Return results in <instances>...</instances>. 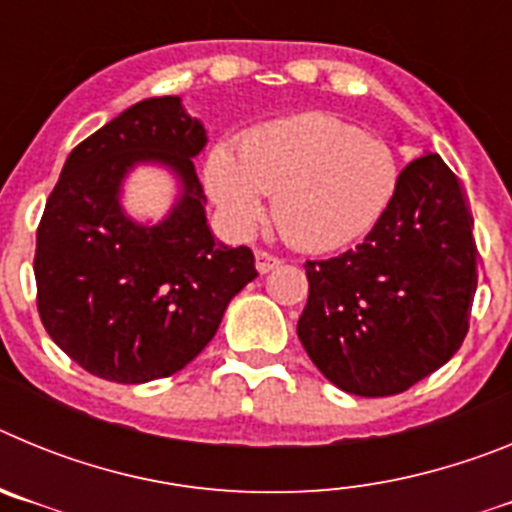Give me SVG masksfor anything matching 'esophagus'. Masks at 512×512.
<instances>
[{
  "instance_id": "esophagus-1",
  "label": "esophagus",
  "mask_w": 512,
  "mask_h": 512,
  "mask_svg": "<svg viewBox=\"0 0 512 512\" xmlns=\"http://www.w3.org/2000/svg\"><path fill=\"white\" fill-rule=\"evenodd\" d=\"M274 266H279L277 256H271V253L266 251H256V271H259V274H269Z\"/></svg>"
}]
</instances>
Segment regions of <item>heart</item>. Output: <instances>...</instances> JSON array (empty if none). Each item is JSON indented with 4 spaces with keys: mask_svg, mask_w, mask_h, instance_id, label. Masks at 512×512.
<instances>
[{
    "mask_svg": "<svg viewBox=\"0 0 512 512\" xmlns=\"http://www.w3.org/2000/svg\"><path fill=\"white\" fill-rule=\"evenodd\" d=\"M205 184L238 233H251L274 197V228L297 251L325 253L359 241L400 189V161L384 140L330 115H295L215 146Z\"/></svg>",
    "mask_w": 512,
    "mask_h": 512,
    "instance_id": "heart-1",
    "label": "heart"
}]
</instances>
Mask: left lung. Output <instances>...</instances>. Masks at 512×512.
Wrapping results in <instances>:
<instances>
[{
  "instance_id": "left-lung-1",
  "label": "left lung",
  "mask_w": 512,
  "mask_h": 512,
  "mask_svg": "<svg viewBox=\"0 0 512 512\" xmlns=\"http://www.w3.org/2000/svg\"><path fill=\"white\" fill-rule=\"evenodd\" d=\"M474 220L454 171L423 153L364 243L307 261L297 336L338 390L400 395L441 369L467 336L477 292Z\"/></svg>"
}]
</instances>
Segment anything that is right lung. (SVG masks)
<instances>
[{"instance_id": "add662e5", "label": "right lung", "mask_w": 512, "mask_h": 512, "mask_svg": "<svg viewBox=\"0 0 512 512\" xmlns=\"http://www.w3.org/2000/svg\"><path fill=\"white\" fill-rule=\"evenodd\" d=\"M205 146V125L182 97H151L63 164L38 228V312L56 346L94 377L143 384L176 374L259 277L251 248L225 246L207 223L194 169ZM138 165H158L177 182L161 221H138L121 205Z\"/></svg>"}]
</instances>
